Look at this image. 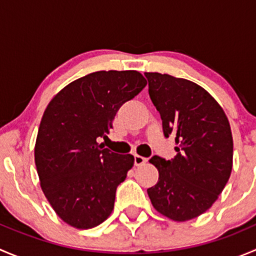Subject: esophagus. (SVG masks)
<instances>
[{
    "mask_svg": "<svg viewBox=\"0 0 256 256\" xmlns=\"http://www.w3.org/2000/svg\"><path fill=\"white\" fill-rule=\"evenodd\" d=\"M134 161H135L136 166H142V164L147 162V158H144L142 156H138V154H135V156H134Z\"/></svg>",
    "mask_w": 256,
    "mask_h": 256,
    "instance_id": "esophagus-1",
    "label": "esophagus"
}]
</instances>
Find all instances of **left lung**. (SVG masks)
Returning <instances> with one entry per match:
<instances>
[{"mask_svg":"<svg viewBox=\"0 0 256 256\" xmlns=\"http://www.w3.org/2000/svg\"><path fill=\"white\" fill-rule=\"evenodd\" d=\"M144 76L164 136H174L177 144L174 158L150 160L158 170V182L147 193L154 209L164 216L190 220L212 207L230 177V125L220 105L196 82L168 74Z\"/></svg>","mask_w":256,"mask_h":256,"instance_id":"8db88e82","label":"left lung"}]
</instances>
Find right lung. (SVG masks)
Segmentation results:
<instances>
[{
	"mask_svg": "<svg viewBox=\"0 0 256 256\" xmlns=\"http://www.w3.org/2000/svg\"><path fill=\"white\" fill-rule=\"evenodd\" d=\"M136 70L95 72L62 89L43 114L34 147L40 187L62 220L78 229L112 214L116 188L134 166L132 154L98 144L108 138L124 102L146 86Z\"/></svg>",
	"mask_w": 256,
	"mask_h": 256,
	"instance_id": "add662e5",
	"label": "right lung"
}]
</instances>
